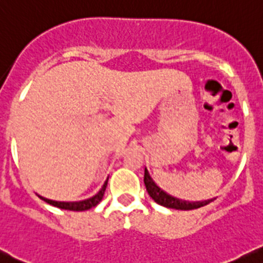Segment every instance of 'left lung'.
<instances>
[{
    "label": "left lung",
    "mask_w": 263,
    "mask_h": 263,
    "mask_svg": "<svg viewBox=\"0 0 263 263\" xmlns=\"http://www.w3.org/2000/svg\"><path fill=\"white\" fill-rule=\"evenodd\" d=\"M144 184H146L147 192H148L149 196L157 202V204L162 205V206H166V208L172 209H178V211H191V209H197L201 208L204 205H208L212 200H206V201H186V200L177 199V197L172 196V195L166 194L165 191H162L154 181L149 177L148 171L144 169Z\"/></svg>",
    "instance_id": "1"
}]
</instances>
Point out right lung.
<instances>
[{"instance_id": "right-lung-1", "label": "right lung", "mask_w": 263, "mask_h": 263, "mask_svg": "<svg viewBox=\"0 0 263 263\" xmlns=\"http://www.w3.org/2000/svg\"><path fill=\"white\" fill-rule=\"evenodd\" d=\"M107 182H108V179H107V181L104 182L103 187H102L101 191H99L98 194L96 195V196L90 197V199H87V200H84V201H74V202L52 201V200L45 199V197H42V196H40V197H41V199L44 200V201H46L47 204L54 205V206H58V208H61V209H67V211H76V212L87 211V209L92 208V206H96L97 204H99V201H101V200L103 199L104 191H106V187H107Z\"/></svg>"}]
</instances>
